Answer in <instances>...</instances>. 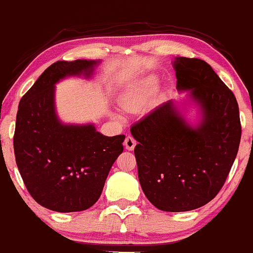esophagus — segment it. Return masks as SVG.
Masks as SVG:
<instances>
[{
	"label": "esophagus",
	"instance_id": "esophagus-1",
	"mask_svg": "<svg viewBox=\"0 0 253 253\" xmlns=\"http://www.w3.org/2000/svg\"><path fill=\"white\" fill-rule=\"evenodd\" d=\"M135 144H137V142H135V139L132 135H127L126 139H125V148L127 149V150H133Z\"/></svg>",
	"mask_w": 253,
	"mask_h": 253
}]
</instances>
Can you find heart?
I'll return each mask as SVG.
<instances>
[{
	"label": "heart",
	"mask_w": 253,
	"mask_h": 253,
	"mask_svg": "<svg viewBox=\"0 0 253 253\" xmlns=\"http://www.w3.org/2000/svg\"><path fill=\"white\" fill-rule=\"evenodd\" d=\"M158 88V80L154 76L142 80L129 87L121 97V105L127 111H139L150 102Z\"/></svg>",
	"instance_id": "1"
}]
</instances>
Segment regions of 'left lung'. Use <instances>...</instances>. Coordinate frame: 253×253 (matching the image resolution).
<instances>
[{
    "mask_svg": "<svg viewBox=\"0 0 253 253\" xmlns=\"http://www.w3.org/2000/svg\"><path fill=\"white\" fill-rule=\"evenodd\" d=\"M177 88L190 89L203 121L190 127L172 100L132 125L138 178L156 209L183 212L212 200L224 185L241 139L239 105L213 69L196 58L174 60Z\"/></svg>",
    "mask_w": 253,
    "mask_h": 253,
    "instance_id": "obj_1",
    "label": "left lung"
}]
</instances>
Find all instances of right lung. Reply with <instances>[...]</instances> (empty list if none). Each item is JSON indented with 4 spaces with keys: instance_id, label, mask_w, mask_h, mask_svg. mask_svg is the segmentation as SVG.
Segmentation results:
<instances>
[{
    "instance_id": "right-lung-1",
    "label": "right lung",
    "mask_w": 253,
    "mask_h": 253,
    "mask_svg": "<svg viewBox=\"0 0 253 253\" xmlns=\"http://www.w3.org/2000/svg\"><path fill=\"white\" fill-rule=\"evenodd\" d=\"M95 64L81 59L53 63L18 106L13 137L18 169L34 200L52 211L78 212L93 206L124 151V134L106 137L93 125H63L55 115L54 84L65 76H89Z\"/></svg>"
}]
</instances>
